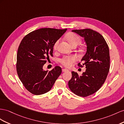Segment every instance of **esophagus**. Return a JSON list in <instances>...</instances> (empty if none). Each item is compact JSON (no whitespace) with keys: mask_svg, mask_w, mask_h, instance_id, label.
I'll return each instance as SVG.
<instances>
[{"mask_svg":"<svg viewBox=\"0 0 124 124\" xmlns=\"http://www.w3.org/2000/svg\"><path fill=\"white\" fill-rule=\"evenodd\" d=\"M62 71L63 72H67V71H69V70L68 69H63L62 70Z\"/></svg>","mask_w":124,"mask_h":124,"instance_id":"esophagus-1","label":"esophagus"}]
</instances>
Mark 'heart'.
Returning a JSON list of instances; mask_svg holds the SVG:
<instances>
[{"mask_svg":"<svg viewBox=\"0 0 124 124\" xmlns=\"http://www.w3.org/2000/svg\"><path fill=\"white\" fill-rule=\"evenodd\" d=\"M67 40L71 46L78 44L81 42V39L78 35L75 33H70L67 36ZM59 43V40L56 41L54 44L53 47L54 49H56L57 46ZM76 60L77 58L74 55H70V56H65L60 60V62L62 64L64 65L66 67H70L71 66L73 63H74Z\"/></svg>","mask_w":124,"mask_h":124,"instance_id":"obj_1","label":"heart"}]
</instances>
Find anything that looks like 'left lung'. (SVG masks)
<instances>
[{
	"mask_svg": "<svg viewBox=\"0 0 124 124\" xmlns=\"http://www.w3.org/2000/svg\"><path fill=\"white\" fill-rule=\"evenodd\" d=\"M84 38L86 44V52L81 59L82 67L86 70L79 76L72 72V78L69 81L70 89L75 94L86 97L97 92L106 80L110 68L109 47L105 40L97 32L90 29L72 31Z\"/></svg>",
	"mask_w": 124,
	"mask_h": 124,
	"instance_id": "left-lung-1",
	"label": "left lung"
}]
</instances>
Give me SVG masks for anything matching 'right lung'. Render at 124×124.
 <instances>
[{"label": "right lung", "mask_w": 124, "mask_h": 124, "mask_svg": "<svg viewBox=\"0 0 124 124\" xmlns=\"http://www.w3.org/2000/svg\"><path fill=\"white\" fill-rule=\"evenodd\" d=\"M65 29L41 28L28 34L22 40L17 55V72L24 86L30 93L39 95L51 89L62 69L55 66L44 71L43 66L53 56V46Z\"/></svg>", "instance_id": "obj_1"}]
</instances>
